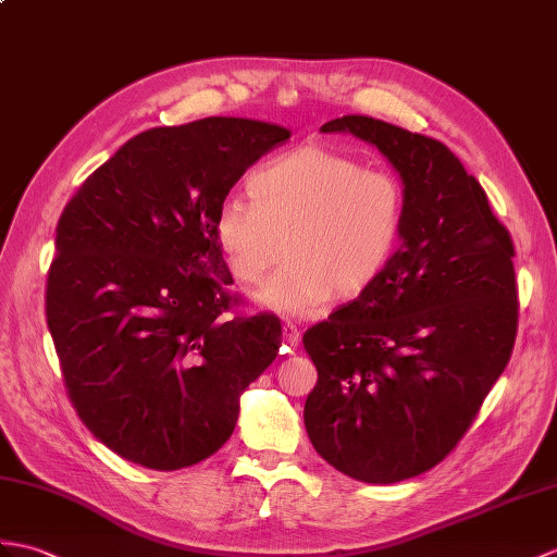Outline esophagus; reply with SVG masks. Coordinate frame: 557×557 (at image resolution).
<instances>
[{
    "mask_svg": "<svg viewBox=\"0 0 557 557\" xmlns=\"http://www.w3.org/2000/svg\"><path fill=\"white\" fill-rule=\"evenodd\" d=\"M282 339H284V344H287V348H296L299 346V342H301V332H299V327L294 325V322H284L282 325Z\"/></svg>",
    "mask_w": 557,
    "mask_h": 557,
    "instance_id": "obj_1",
    "label": "esophagus"
}]
</instances>
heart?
I'll use <instances>...</instances> for the list:
<instances>
[{"label":"heart","instance_id":"heart-1","mask_svg":"<svg viewBox=\"0 0 557 557\" xmlns=\"http://www.w3.org/2000/svg\"><path fill=\"white\" fill-rule=\"evenodd\" d=\"M249 194L220 203L215 237L242 284H258L287 253L289 263L258 292V301L284 315L313 313L332 296H363L404 239V183L325 147L263 163Z\"/></svg>","mask_w":557,"mask_h":557}]
</instances>
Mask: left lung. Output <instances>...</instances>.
<instances>
[{"label": "left lung", "instance_id": "obj_1", "mask_svg": "<svg viewBox=\"0 0 557 557\" xmlns=\"http://www.w3.org/2000/svg\"><path fill=\"white\" fill-rule=\"evenodd\" d=\"M320 133L377 147L406 187L408 215L386 273L304 334L318 370L306 432L334 470L404 482L458 446L508 366L515 249L482 185L442 141L370 115Z\"/></svg>", "mask_w": 557, "mask_h": 557}]
</instances>
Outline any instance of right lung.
I'll use <instances>...</instances> for the list:
<instances>
[{
	"label": "right lung",
	"instance_id": "right-lung-1",
	"mask_svg": "<svg viewBox=\"0 0 557 557\" xmlns=\"http://www.w3.org/2000/svg\"><path fill=\"white\" fill-rule=\"evenodd\" d=\"M289 135L227 115L151 127L63 209L47 325L75 412L121 458L171 472L213 456L275 360V315H223L235 299L215 215Z\"/></svg>",
	"mask_w": 557,
	"mask_h": 557
}]
</instances>
